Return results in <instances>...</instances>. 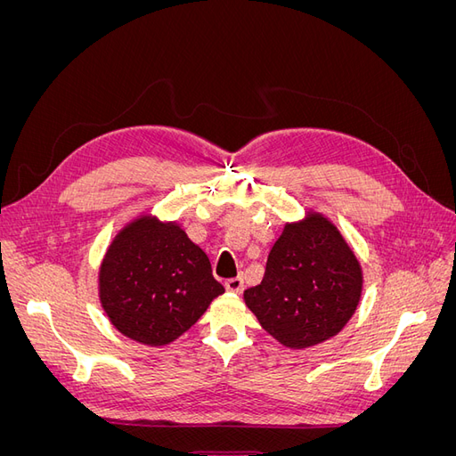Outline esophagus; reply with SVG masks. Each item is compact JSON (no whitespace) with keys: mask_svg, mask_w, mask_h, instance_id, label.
Segmentation results:
<instances>
[{"mask_svg":"<svg viewBox=\"0 0 456 456\" xmlns=\"http://www.w3.org/2000/svg\"><path fill=\"white\" fill-rule=\"evenodd\" d=\"M224 287L228 289L230 293H241L243 291V278H230L224 281Z\"/></svg>","mask_w":456,"mask_h":456,"instance_id":"esophagus-1","label":"esophagus"}]
</instances>
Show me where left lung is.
Listing matches in <instances>:
<instances>
[{
    "instance_id": "8db88e82",
    "label": "left lung",
    "mask_w": 456,
    "mask_h": 456,
    "mask_svg": "<svg viewBox=\"0 0 456 456\" xmlns=\"http://www.w3.org/2000/svg\"><path fill=\"white\" fill-rule=\"evenodd\" d=\"M363 272L352 247L322 213L287 223L260 285L243 293L262 329L302 350L338 335L362 298Z\"/></svg>"
}]
</instances>
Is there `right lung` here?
Wrapping results in <instances>:
<instances>
[{
  "label": "right lung",
  "mask_w": 456,
  "mask_h": 456,
  "mask_svg": "<svg viewBox=\"0 0 456 456\" xmlns=\"http://www.w3.org/2000/svg\"><path fill=\"white\" fill-rule=\"evenodd\" d=\"M224 293L209 256L176 223L142 215L110 243L99 297L110 322L131 340L165 346Z\"/></svg>",
  "instance_id": "right-lung-1"
}]
</instances>
